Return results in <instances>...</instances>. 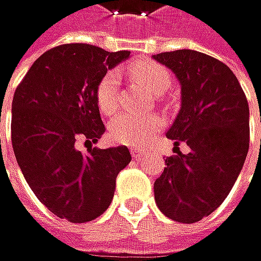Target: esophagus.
Segmentation results:
<instances>
[{"instance_id":"1","label":"esophagus","mask_w":261,"mask_h":261,"mask_svg":"<svg viewBox=\"0 0 261 261\" xmlns=\"http://www.w3.org/2000/svg\"><path fill=\"white\" fill-rule=\"evenodd\" d=\"M144 153H145V151H144L142 148H132V156H133L136 161H139V159L144 156Z\"/></svg>"}]
</instances>
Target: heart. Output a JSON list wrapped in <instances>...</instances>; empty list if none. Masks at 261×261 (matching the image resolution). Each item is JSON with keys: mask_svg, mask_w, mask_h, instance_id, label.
I'll list each match as a JSON object with an SVG mask.
<instances>
[{"mask_svg": "<svg viewBox=\"0 0 261 261\" xmlns=\"http://www.w3.org/2000/svg\"><path fill=\"white\" fill-rule=\"evenodd\" d=\"M128 70L139 84H142L153 93H164L171 85V74L168 68L156 61H136L129 65ZM117 91L119 76L117 71L111 70L102 76L96 88V99L102 113L113 114L117 110ZM162 125L164 120L158 114H122L111 120L110 136L116 144L141 147L147 144L151 139V136L159 132Z\"/></svg>", "mask_w": 261, "mask_h": 261, "instance_id": "1", "label": "heart"}]
</instances>
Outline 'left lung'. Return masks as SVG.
<instances>
[{
    "mask_svg": "<svg viewBox=\"0 0 261 261\" xmlns=\"http://www.w3.org/2000/svg\"><path fill=\"white\" fill-rule=\"evenodd\" d=\"M180 84V110L167 132L188 154L167 158L154 182L158 208L194 223L214 213L236 184L249 150V107L239 79L222 61L196 50L153 55ZM174 147V148H176Z\"/></svg>",
    "mask_w": 261,
    "mask_h": 261,
    "instance_id": "obj_1",
    "label": "left lung"
}]
</instances>
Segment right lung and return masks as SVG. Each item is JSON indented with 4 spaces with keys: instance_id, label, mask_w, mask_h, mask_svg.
<instances>
[{
    "instance_id": "1",
    "label": "right lung",
    "mask_w": 261,
    "mask_h": 261,
    "mask_svg": "<svg viewBox=\"0 0 261 261\" xmlns=\"http://www.w3.org/2000/svg\"><path fill=\"white\" fill-rule=\"evenodd\" d=\"M129 51L88 44L47 50L29 68L12 102V145L29 187L59 219L91 222L110 206L116 177L132 161L125 145L91 148L105 133L96 88ZM84 140L87 151L77 150Z\"/></svg>"
}]
</instances>
